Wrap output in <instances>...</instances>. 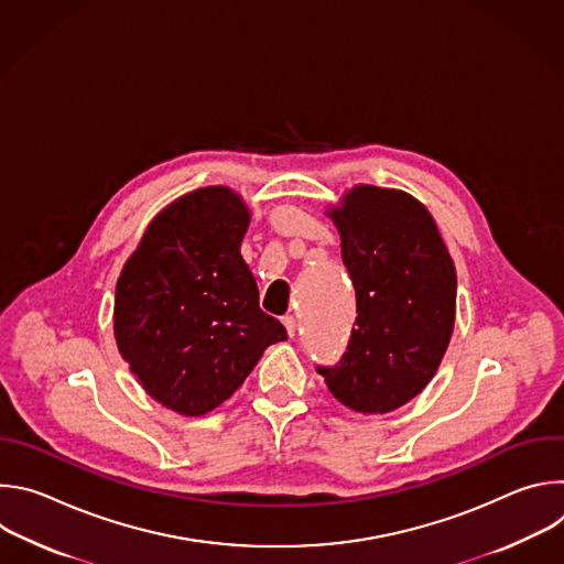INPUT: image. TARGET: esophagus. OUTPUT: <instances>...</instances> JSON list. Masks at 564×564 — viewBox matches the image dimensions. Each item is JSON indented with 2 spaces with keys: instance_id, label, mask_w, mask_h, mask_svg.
<instances>
[{
  "instance_id": "34e87169",
  "label": "esophagus",
  "mask_w": 564,
  "mask_h": 564,
  "mask_svg": "<svg viewBox=\"0 0 564 564\" xmlns=\"http://www.w3.org/2000/svg\"><path fill=\"white\" fill-rule=\"evenodd\" d=\"M283 326H285V330H288L290 337L296 335V318H294V316H283Z\"/></svg>"
}]
</instances>
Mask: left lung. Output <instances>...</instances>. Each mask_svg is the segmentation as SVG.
Masks as SVG:
<instances>
[{
  "instance_id": "left-lung-1",
  "label": "left lung",
  "mask_w": 564,
  "mask_h": 564,
  "mask_svg": "<svg viewBox=\"0 0 564 564\" xmlns=\"http://www.w3.org/2000/svg\"><path fill=\"white\" fill-rule=\"evenodd\" d=\"M333 220L357 318L341 359L316 372L344 406L383 415L440 368L455 324V265L429 209L399 189L359 185Z\"/></svg>"
}]
</instances>
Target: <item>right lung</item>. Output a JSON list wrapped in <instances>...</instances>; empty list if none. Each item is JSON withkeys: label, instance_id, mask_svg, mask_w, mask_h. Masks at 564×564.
<instances>
[{"label": "right lung", "instance_id": "add662e5", "mask_svg": "<svg viewBox=\"0 0 564 564\" xmlns=\"http://www.w3.org/2000/svg\"><path fill=\"white\" fill-rule=\"evenodd\" d=\"M248 223L227 187L196 189L151 220L116 285L122 359L155 401L187 417L223 404L263 350L288 339L259 307L240 257Z\"/></svg>", "mask_w": 564, "mask_h": 564}]
</instances>
